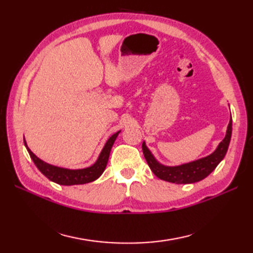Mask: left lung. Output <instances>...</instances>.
Wrapping results in <instances>:
<instances>
[{"label": "left lung", "instance_id": "1", "mask_svg": "<svg viewBox=\"0 0 253 253\" xmlns=\"http://www.w3.org/2000/svg\"><path fill=\"white\" fill-rule=\"evenodd\" d=\"M232 115H230L229 124L227 126L226 135L223 140L219 142L215 151L209 154L208 157L198 159L189 163L176 165V166H168L161 164L155 159L152 152L147 147L146 142L142 143V151L144 158L147 160V163L150 169L153 171V174L159 177L160 179L174 182V184H193V182L200 181L209 176L212 171L216 169V166L221 163L228 150V146L232 138Z\"/></svg>", "mask_w": 253, "mask_h": 253}]
</instances>
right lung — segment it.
<instances>
[{"mask_svg":"<svg viewBox=\"0 0 253 253\" xmlns=\"http://www.w3.org/2000/svg\"><path fill=\"white\" fill-rule=\"evenodd\" d=\"M121 132L117 131L114 135H112L107 141L105 142L103 149L99 155L98 160L88 168L84 169H65V168H60V166H55L44 162L41 159L37 157L35 153H32L31 150L27 146V142L24 137V143L25 147L28 151L31 160L34 161V163L38 168L42 174H43L46 178H49L51 181H54L58 185H64V186H73V185H83L87 184V182L94 181L98 179L99 177L103 174V171L106 168L107 161L110 158L111 149L114 144L118 133Z\"/></svg>","mask_w":253,"mask_h":253,"instance_id":"1","label":"right lung"}]
</instances>
